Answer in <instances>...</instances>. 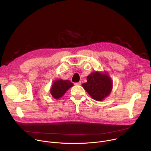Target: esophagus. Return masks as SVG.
I'll return each mask as SVG.
<instances>
[{
    "instance_id": "esophagus-1",
    "label": "esophagus",
    "mask_w": 151,
    "mask_h": 151,
    "mask_svg": "<svg viewBox=\"0 0 151 151\" xmlns=\"http://www.w3.org/2000/svg\"><path fill=\"white\" fill-rule=\"evenodd\" d=\"M75 85H80L81 84V82H76L74 83Z\"/></svg>"
}]
</instances>
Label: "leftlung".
Listing matches in <instances>:
<instances>
[{
    "mask_svg": "<svg viewBox=\"0 0 151 151\" xmlns=\"http://www.w3.org/2000/svg\"><path fill=\"white\" fill-rule=\"evenodd\" d=\"M87 79V82L83 83L82 87L93 99L101 101L111 93L112 83L107 75L94 72L88 75Z\"/></svg>",
    "mask_w": 151,
    "mask_h": 151,
    "instance_id": "left-lung-1",
    "label": "left lung"
}]
</instances>
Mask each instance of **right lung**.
Returning <instances> with one entry per match:
<instances>
[{"mask_svg": "<svg viewBox=\"0 0 151 151\" xmlns=\"http://www.w3.org/2000/svg\"><path fill=\"white\" fill-rule=\"evenodd\" d=\"M73 85V83L70 81L57 80L53 83L52 86L50 90L51 94L54 99H60Z\"/></svg>", "mask_w": 151, "mask_h": 151, "instance_id": "1", "label": "right lung"}]
</instances>
